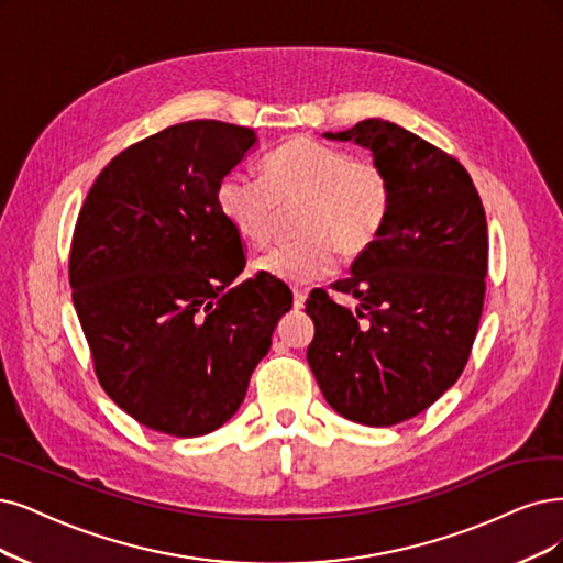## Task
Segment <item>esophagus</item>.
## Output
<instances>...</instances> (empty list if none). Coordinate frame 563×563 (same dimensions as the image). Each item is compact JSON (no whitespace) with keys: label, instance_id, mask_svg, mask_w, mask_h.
<instances>
[{"label":"esophagus","instance_id":"1","mask_svg":"<svg viewBox=\"0 0 563 563\" xmlns=\"http://www.w3.org/2000/svg\"><path fill=\"white\" fill-rule=\"evenodd\" d=\"M303 303H306V292H299V289H295V308L299 310V308H303Z\"/></svg>","mask_w":563,"mask_h":563}]
</instances>
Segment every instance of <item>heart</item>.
I'll return each instance as SVG.
<instances>
[{"mask_svg":"<svg viewBox=\"0 0 563 563\" xmlns=\"http://www.w3.org/2000/svg\"><path fill=\"white\" fill-rule=\"evenodd\" d=\"M299 241L271 247L255 271L292 287L318 283L345 257L376 243L391 213V180L376 159L352 157L316 139H292L264 162V180L241 172L220 178L216 201L222 218L247 243L271 236L278 203L299 201Z\"/></svg>","mask_w":563,"mask_h":563,"instance_id":"1","label":"heart"}]
</instances>
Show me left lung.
<instances>
[{"instance_id": "8db88e82", "label": "left lung", "mask_w": 563, "mask_h": 563, "mask_svg": "<svg viewBox=\"0 0 563 563\" xmlns=\"http://www.w3.org/2000/svg\"><path fill=\"white\" fill-rule=\"evenodd\" d=\"M324 139L368 148L394 199L380 239L334 283L357 308L327 292L306 301V357L345 420L391 427L439 401L468 362L485 301V208L460 162L399 124L371 118Z\"/></svg>"}]
</instances>
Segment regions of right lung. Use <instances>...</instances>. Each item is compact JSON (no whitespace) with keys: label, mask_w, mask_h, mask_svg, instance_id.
Wrapping results in <instances>:
<instances>
[{"label":"right lung","mask_w":563,"mask_h":563,"mask_svg":"<svg viewBox=\"0 0 563 563\" xmlns=\"http://www.w3.org/2000/svg\"><path fill=\"white\" fill-rule=\"evenodd\" d=\"M255 143L220 120L172 124L103 166L78 213L69 285L97 380L153 431L222 427L292 308L262 274L229 287L245 257L216 190Z\"/></svg>","instance_id":"add662e5"}]
</instances>
